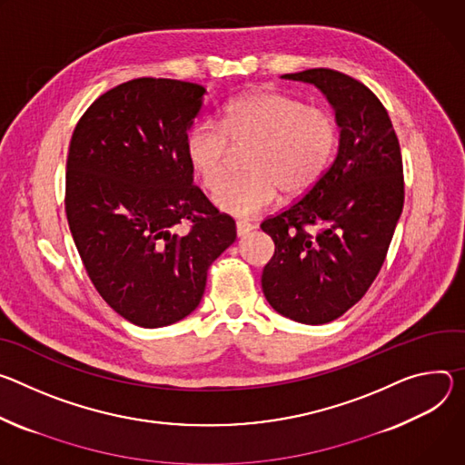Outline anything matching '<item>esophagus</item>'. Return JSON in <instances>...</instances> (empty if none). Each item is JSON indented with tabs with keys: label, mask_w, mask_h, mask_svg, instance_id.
Segmentation results:
<instances>
[{
	"label": "esophagus",
	"mask_w": 465,
	"mask_h": 465,
	"mask_svg": "<svg viewBox=\"0 0 465 465\" xmlns=\"http://www.w3.org/2000/svg\"><path fill=\"white\" fill-rule=\"evenodd\" d=\"M254 229V225H251L249 222H236V234L238 236H245L247 232H251Z\"/></svg>",
	"instance_id": "obj_1"
}]
</instances>
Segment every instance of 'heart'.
Returning <instances> with one entry per match:
<instances>
[{
	"label": "heart",
	"instance_id": "b5f03b06",
	"mask_svg": "<svg viewBox=\"0 0 465 465\" xmlns=\"http://www.w3.org/2000/svg\"><path fill=\"white\" fill-rule=\"evenodd\" d=\"M336 140V122L327 111L261 90L231 101L216 124L193 125L186 154L203 188L216 190L229 173L232 151L249 149L247 173L227 181L214 204L225 214L252 218L268 211L281 192L288 199L311 192L332 161Z\"/></svg>",
	"mask_w": 465,
	"mask_h": 465
}]
</instances>
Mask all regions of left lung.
I'll return each instance as SVG.
<instances>
[{"mask_svg": "<svg viewBox=\"0 0 465 465\" xmlns=\"http://www.w3.org/2000/svg\"><path fill=\"white\" fill-rule=\"evenodd\" d=\"M282 77L327 95L340 147L311 192L261 223L275 243L262 292L281 316L323 325L366 295L386 261L404 203L402 157L388 111L366 84L329 68Z\"/></svg>", "mask_w": 465, "mask_h": 465, "instance_id": "left-lung-1", "label": "left lung"}]
</instances>
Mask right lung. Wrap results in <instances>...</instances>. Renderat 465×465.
Returning <instances> with one entry per match:
<instances>
[{"label": "right lung", "mask_w": 465, "mask_h": 465, "mask_svg": "<svg viewBox=\"0 0 465 465\" xmlns=\"http://www.w3.org/2000/svg\"><path fill=\"white\" fill-rule=\"evenodd\" d=\"M203 94L188 81L133 79L99 95L72 134L74 242L97 293L143 329L193 312L209 266L236 240L234 220L193 184L186 154Z\"/></svg>", "instance_id": "add662e5"}]
</instances>
